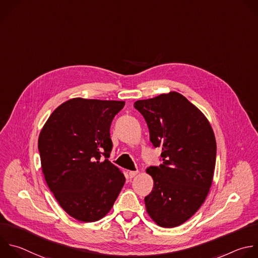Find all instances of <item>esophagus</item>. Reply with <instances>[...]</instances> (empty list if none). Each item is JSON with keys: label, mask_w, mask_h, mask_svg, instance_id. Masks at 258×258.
Returning <instances> with one entry per match:
<instances>
[{"label": "esophagus", "mask_w": 258, "mask_h": 258, "mask_svg": "<svg viewBox=\"0 0 258 258\" xmlns=\"http://www.w3.org/2000/svg\"><path fill=\"white\" fill-rule=\"evenodd\" d=\"M138 173H139L138 170H136V171H130V172H128V176H130V178H134Z\"/></svg>", "instance_id": "esophagus-1"}]
</instances>
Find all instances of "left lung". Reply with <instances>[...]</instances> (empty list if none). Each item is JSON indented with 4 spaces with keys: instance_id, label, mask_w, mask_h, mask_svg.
I'll list each match as a JSON object with an SVG mask.
<instances>
[{
    "instance_id": "left-lung-1",
    "label": "left lung",
    "mask_w": 258,
    "mask_h": 258,
    "mask_svg": "<svg viewBox=\"0 0 258 258\" xmlns=\"http://www.w3.org/2000/svg\"><path fill=\"white\" fill-rule=\"evenodd\" d=\"M150 141L161 148L162 164L147 172L154 187L145 198L149 216L163 228L177 227L192 217L205 202L213 182L217 144L203 112L177 92L138 100Z\"/></svg>"
}]
</instances>
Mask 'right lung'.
Wrapping results in <instances>:
<instances>
[{
    "instance_id": "obj_1",
    "label": "right lung",
    "mask_w": 258,
    "mask_h": 258,
    "mask_svg": "<svg viewBox=\"0 0 258 258\" xmlns=\"http://www.w3.org/2000/svg\"><path fill=\"white\" fill-rule=\"evenodd\" d=\"M123 106V101L74 98L60 104L40 132L38 151L47 186L78 221L103 218L125 182L108 160L110 125Z\"/></svg>"
}]
</instances>
